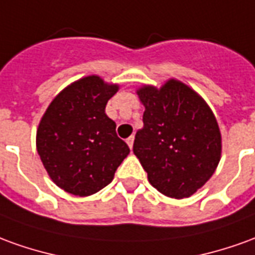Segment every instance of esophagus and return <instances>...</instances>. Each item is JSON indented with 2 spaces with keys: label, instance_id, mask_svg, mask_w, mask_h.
<instances>
[{
  "label": "esophagus",
  "instance_id": "34e87169",
  "mask_svg": "<svg viewBox=\"0 0 255 255\" xmlns=\"http://www.w3.org/2000/svg\"><path fill=\"white\" fill-rule=\"evenodd\" d=\"M127 143H128V146H129V149H132V146H133V136H129V138H128Z\"/></svg>",
  "mask_w": 255,
  "mask_h": 255
}]
</instances>
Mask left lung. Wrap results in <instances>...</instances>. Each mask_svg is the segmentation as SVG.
Instances as JSON below:
<instances>
[{"label": "left lung", "instance_id": "obj_1", "mask_svg": "<svg viewBox=\"0 0 255 255\" xmlns=\"http://www.w3.org/2000/svg\"><path fill=\"white\" fill-rule=\"evenodd\" d=\"M145 106L143 127L136 131L133 154L153 188L172 197L196 193L214 174L222 139L213 110L193 88L170 78L160 88L136 90Z\"/></svg>", "mask_w": 255, "mask_h": 255}]
</instances>
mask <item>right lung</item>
<instances>
[{
  "label": "right lung",
  "mask_w": 255,
  "mask_h": 255,
  "mask_svg": "<svg viewBox=\"0 0 255 255\" xmlns=\"http://www.w3.org/2000/svg\"><path fill=\"white\" fill-rule=\"evenodd\" d=\"M119 88L95 74L80 78L60 91L41 117L37 152L49 178L70 195L103 189L129 153L105 113Z\"/></svg>",
  "instance_id": "add662e5"
}]
</instances>
